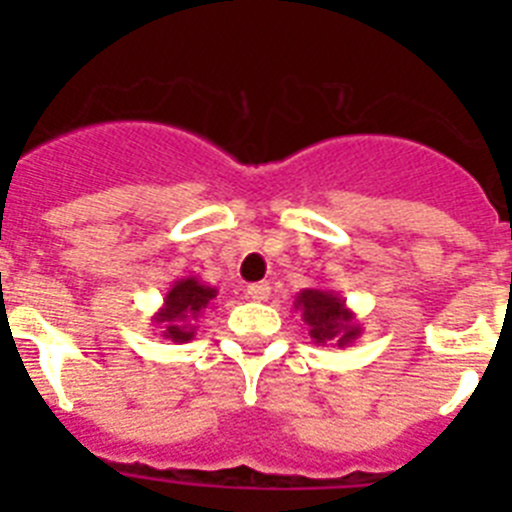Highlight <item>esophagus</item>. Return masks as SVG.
<instances>
[{"label":"esophagus","mask_w":512,"mask_h":512,"mask_svg":"<svg viewBox=\"0 0 512 512\" xmlns=\"http://www.w3.org/2000/svg\"><path fill=\"white\" fill-rule=\"evenodd\" d=\"M248 297H251V300H256V302H264V300H269V292H271V287L266 282H256V284H248Z\"/></svg>","instance_id":"obj_1"}]
</instances>
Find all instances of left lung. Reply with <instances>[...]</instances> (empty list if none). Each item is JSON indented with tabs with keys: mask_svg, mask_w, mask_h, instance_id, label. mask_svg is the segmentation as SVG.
<instances>
[{
	"mask_svg": "<svg viewBox=\"0 0 512 512\" xmlns=\"http://www.w3.org/2000/svg\"><path fill=\"white\" fill-rule=\"evenodd\" d=\"M295 310L302 312L312 343L318 346L346 348L361 336L356 312L333 289L310 287L297 292Z\"/></svg>",
	"mask_w": 512,
	"mask_h": 512,
	"instance_id": "obj_1",
	"label": "left lung"
}]
</instances>
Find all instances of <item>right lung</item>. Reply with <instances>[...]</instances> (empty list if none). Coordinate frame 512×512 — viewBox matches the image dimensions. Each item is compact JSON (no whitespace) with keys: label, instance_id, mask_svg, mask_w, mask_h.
<instances>
[{"label":"right lung","instance_id":"add662e5","mask_svg":"<svg viewBox=\"0 0 512 512\" xmlns=\"http://www.w3.org/2000/svg\"><path fill=\"white\" fill-rule=\"evenodd\" d=\"M217 297V289L205 284L197 277H182L171 284V289L166 292L164 305L158 307V312L153 315V323H156L158 333L171 343H187L189 338H194V330H197V318L202 312L212 305V300Z\"/></svg>","mask_w":512,"mask_h":512}]
</instances>
